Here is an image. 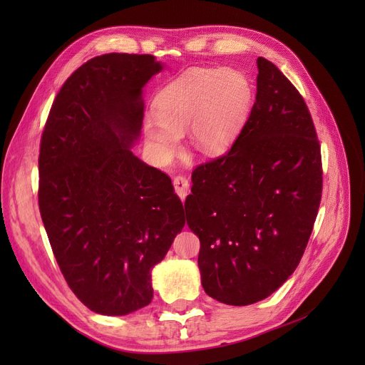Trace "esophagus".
Wrapping results in <instances>:
<instances>
[{
  "label": "esophagus",
  "instance_id": "34e87169",
  "mask_svg": "<svg viewBox=\"0 0 365 365\" xmlns=\"http://www.w3.org/2000/svg\"><path fill=\"white\" fill-rule=\"evenodd\" d=\"M173 186H175L176 194L180 197V200H185L189 190V182L185 176H176L175 180H173Z\"/></svg>",
  "mask_w": 365,
  "mask_h": 365
}]
</instances>
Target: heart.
Masks as SVG:
<instances>
[{
	"label": "heart",
	"instance_id": "heart-1",
	"mask_svg": "<svg viewBox=\"0 0 365 365\" xmlns=\"http://www.w3.org/2000/svg\"><path fill=\"white\" fill-rule=\"evenodd\" d=\"M253 86L237 69L194 68L170 81L155 99V115L143 120L145 140L160 163H168L180 150V134L189 128V140L207 155L231 148L253 105Z\"/></svg>",
	"mask_w": 365,
	"mask_h": 365
}]
</instances>
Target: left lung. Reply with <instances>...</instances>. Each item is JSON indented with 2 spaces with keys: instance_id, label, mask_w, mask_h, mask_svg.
<instances>
[{
  "instance_id": "8db88e82",
  "label": "left lung",
  "mask_w": 365,
  "mask_h": 365,
  "mask_svg": "<svg viewBox=\"0 0 365 365\" xmlns=\"http://www.w3.org/2000/svg\"><path fill=\"white\" fill-rule=\"evenodd\" d=\"M250 117L226 155L197 167L186 222L201 242L204 292L247 306L294 272L321 201V149L300 93L264 57L257 59Z\"/></svg>"
}]
</instances>
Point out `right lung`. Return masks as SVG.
Wrapping results in <instances>:
<instances>
[{
  "label": "right lung",
  "mask_w": 365,
  "mask_h": 365,
  "mask_svg": "<svg viewBox=\"0 0 365 365\" xmlns=\"http://www.w3.org/2000/svg\"><path fill=\"white\" fill-rule=\"evenodd\" d=\"M163 69L150 54L93 57L57 93L41 138L46 232L71 290L101 315L150 303V272L185 226L171 179L131 150L143 87Z\"/></svg>",
  "instance_id": "obj_1"
}]
</instances>
